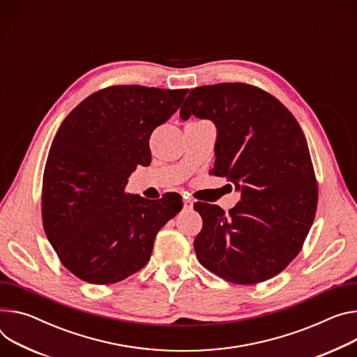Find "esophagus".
<instances>
[{
    "mask_svg": "<svg viewBox=\"0 0 357 357\" xmlns=\"http://www.w3.org/2000/svg\"><path fill=\"white\" fill-rule=\"evenodd\" d=\"M192 206H193V201H192L190 198L185 197V198H183V209H190Z\"/></svg>",
    "mask_w": 357,
    "mask_h": 357,
    "instance_id": "esophagus-1",
    "label": "esophagus"
}]
</instances>
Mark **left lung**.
<instances>
[{"mask_svg":"<svg viewBox=\"0 0 357 357\" xmlns=\"http://www.w3.org/2000/svg\"><path fill=\"white\" fill-rule=\"evenodd\" d=\"M218 129L215 176L241 190L225 213L193 205L204 220L193 242L198 261L238 284L280 273L301 252L317 206V181L307 142L291 112L269 92L242 82L193 88L181 108Z\"/></svg>","mask_w":357,"mask_h":357,"instance_id":"8db88e82","label":"left lung"}]
</instances>
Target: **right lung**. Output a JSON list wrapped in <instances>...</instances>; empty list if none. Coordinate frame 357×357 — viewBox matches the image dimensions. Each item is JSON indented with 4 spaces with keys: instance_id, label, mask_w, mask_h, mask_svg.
<instances>
[{
    "instance_id": "1",
    "label": "right lung",
    "mask_w": 357,
    "mask_h": 357,
    "mask_svg": "<svg viewBox=\"0 0 357 357\" xmlns=\"http://www.w3.org/2000/svg\"><path fill=\"white\" fill-rule=\"evenodd\" d=\"M188 89L114 85L63 119L43 178V225L61 264L93 284L121 282L149 261L159 229L181 209L178 193L158 204L125 192L151 164L149 138Z\"/></svg>"
}]
</instances>
